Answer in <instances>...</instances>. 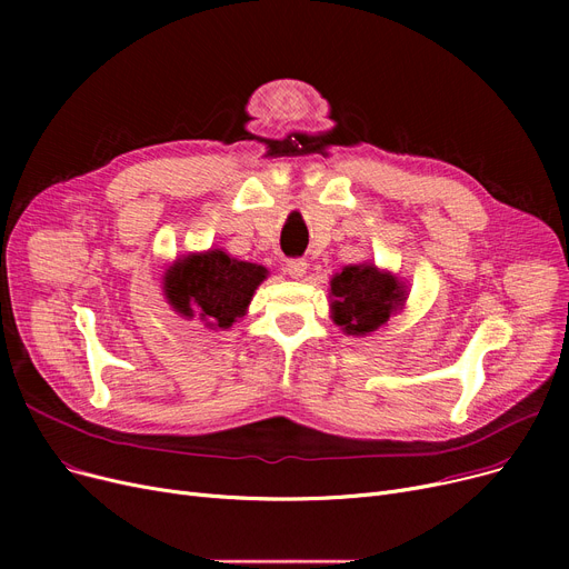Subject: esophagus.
I'll use <instances>...</instances> for the list:
<instances>
[{
  "label": "esophagus",
  "mask_w": 569,
  "mask_h": 569,
  "mask_svg": "<svg viewBox=\"0 0 569 569\" xmlns=\"http://www.w3.org/2000/svg\"><path fill=\"white\" fill-rule=\"evenodd\" d=\"M307 267H309L307 260H288L286 272L290 279H302L307 274Z\"/></svg>",
  "instance_id": "obj_1"
}]
</instances>
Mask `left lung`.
Wrapping results in <instances>:
<instances>
[{"label":"left lung","mask_w":569,"mask_h":569,"mask_svg":"<svg viewBox=\"0 0 569 569\" xmlns=\"http://www.w3.org/2000/svg\"><path fill=\"white\" fill-rule=\"evenodd\" d=\"M408 286L376 262L341 267L330 279V318L348 337H369L406 309Z\"/></svg>","instance_id":"left-lung-1"}]
</instances>
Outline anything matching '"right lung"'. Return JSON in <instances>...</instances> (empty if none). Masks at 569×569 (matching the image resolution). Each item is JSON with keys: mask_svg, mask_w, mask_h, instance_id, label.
I'll return each instance as SVG.
<instances>
[{"mask_svg": "<svg viewBox=\"0 0 569 569\" xmlns=\"http://www.w3.org/2000/svg\"><path fill=\"white\" fill-rule=\"evenodd\" d=\"M267 267L237 260L226 249H207L174 258L163 272V295L170 309L198 320L214 332H228L244 318Z\"/></svg>", "mask_w": 569, "mask_h": 569, "instance_id": "right-lung-1", "label": "right lung"}]
</instances>
